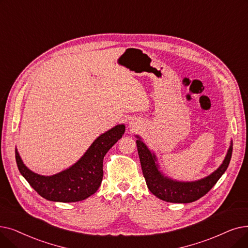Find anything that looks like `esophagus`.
<instances>
[{
    "label": "esophagus",
    "mask_w": 248,
    "mask_h": 248,
    "mask_svg": "<svg viewBox=\"0 0 248 248\" xmlns=\"http://www.w3.org/2000/svg\"><path fill=\"white\" fill-rule=\"evenodd\" d=\"M132 125H133V124H132Z\"/></svg>",
    "instance_id": "obj_1"
}]
</instances>
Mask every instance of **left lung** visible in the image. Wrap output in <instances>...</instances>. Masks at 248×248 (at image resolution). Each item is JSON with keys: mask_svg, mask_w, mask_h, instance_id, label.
<instances>
[{"mask_svg": "<svg viewBox=\"0 0 248 248\" xmlns=\"http://www.w3.org/2000/svg\"><path fill=\"white\" fill-rule=\"evenodd\" d=\"M136 137L140 162L149 190L158 199L169 202L187 203L203 197L224 174L232 156L231 141L222 164L210 175L195 181H180L166 176L160 170L156 154L148 148L141 137L138 135Z\"/></svg>", "mask_w": 248, "mask_h": 248, "instance_id": "obj_1", "label": "left lung"}]
</instances>
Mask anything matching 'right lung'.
Returning a JSON list of instances; mask_svg holds the SVG:
<instances>
[{
  "label": "right lung",
  "mask_w": 248,
  "mask_h": 248,
  "mask_svg": "<svg viewBox=\"0 0 248 248\" xmlns=\"http://www.w3.org/2000/svg\"><path fill=\"white\" fill-rule=\"evenodd\" d=\"M125 131L124 124H117L100 135L84 155L71 167L53 175H40L30 170L21 159L17 148L15 157L18 169L39 196L51 202H80L94 195L103 177V158Z\"/></svg>",
  "instance_id": "add662e5"
}]
</instances>
